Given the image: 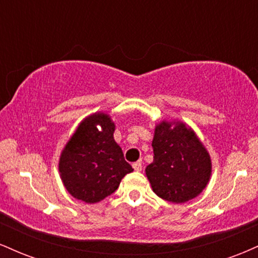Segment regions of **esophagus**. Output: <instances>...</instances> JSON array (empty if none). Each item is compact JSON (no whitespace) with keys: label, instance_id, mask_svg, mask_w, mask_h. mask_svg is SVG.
Here are the masks:
<instances>
[{"label":"esophagus","instance_id":"obj_1","mask_svg":"<svg viewBox=\"0 0 258 258\" xmlns=\"http://www.w3.org/2000/svg\"><path fill=\"white\" fill-rule=\"evenodd\" d=\"M132 166H133V168H135V171H137V172H139V171H142V162L141 161L135 162V164H133Z\"/></svg>","mask_w":258,"mask_h":258}]
</instances>
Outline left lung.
<instances>
[{
	"mask_svg": "<svg viewBox=\"0 0 258 258\" xmlns=\"http://www.w3.org/2000/svg\"><path fill=\"white\" fill-rule=\"evenodd\" d=\"M152 146L154 161L146 172L154 193L174 204L198 197L210 180L211 160L195 133L184 123L162 121Z\"/></svg>",
	"mask_w": 258,
	"mask_h": 258,
	"instance_id": "left-lung-1",
	"label": "left lung"
}]
</instances>
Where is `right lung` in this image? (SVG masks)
<instances>
[{
    "label": "right lung",
    "mask_w": 258,
    "mask_h": 258,
    "mask_svg": "<svg viewBox=\"0 0 258 258\" xmlns=\"http://www.w3.org/2000/svg\"><path fill=\"white\" fill-rule=\"evenodd\" d=\"M100 124L102 131L96 128ZM114 122L103 112L80 123L65 146L59 172L65 188L75 199L98 203L114 193L121 179L133 168L114 141Z\"/></svg>",
    "instance_id": "obj_1"
}]
</instances>
